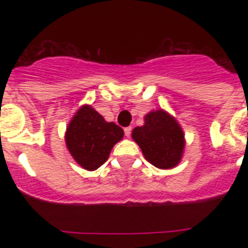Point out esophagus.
<instances>
[{
    "instance_id": "obj_1",
    "label": "esophagus",
    "mask_w": 248,
    "mask_h": 248,
    "mask_svg": "<svg viewBox=\"0 0 248 248\" xmlns=\"http://www.w3.org/2000/svg\"><path fill=\"white\" fill-rule=\"evenodd\" d=\"M124 135H126V136H127V138H128V136L131 135L132 127H130V126H128V127H124Z\"/></svg>"
}]
</instances>
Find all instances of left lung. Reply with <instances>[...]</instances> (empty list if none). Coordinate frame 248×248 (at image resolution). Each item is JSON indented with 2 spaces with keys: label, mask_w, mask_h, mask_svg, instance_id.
<instances>
[{
  "label": "left lung",
  "mask_w": 248,
  "mask_h": 248,
  "mask_svg": "<svg viewBox=\"0 0 248 248\" xmlns=\"http://www.w3.org/2000/svg\"><path fill=\"white\" fill-rule=\"evenodd\" d=\"M132 139L148 162L158 169H172L184 151V134L172 117L163 110L148 113L145 124L132 130Z\"/></svg>",
  "instance_id": "8db88e82"
}]
</instances>
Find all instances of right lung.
Here are the masks:
<instances>
[{"mask_svg": "<svg viewBox=\"0 0 248 248\" xmlns=\"http://www.w3.org/2000/svg\"><path fill=\"white\" fill-rule=\"evenodd\" d=\"M124 138V130L105 120L90 105L76 113L68 124L65 143L76 162L93 171L108 159L113 145Z\"/></svg>", "mask_w": 248, "mask_h": 248, "instance_id": "1", "label": "right lung"}]
</instances>
